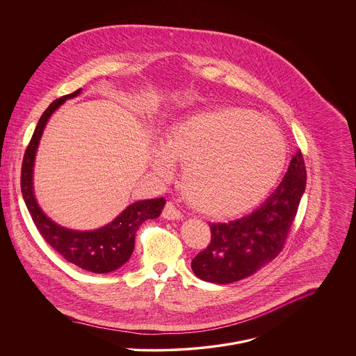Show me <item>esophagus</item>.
I'll return each mask as SVG.
<instances>
[{
	"mask_svg": "<svg viewBox=\"0 0 356 356\" xmlns=\"http://www.w3.org/2000/svg\"><path fill=\"white\" fill-rule=\"evenodd\" d=\"M162 215L163 218L167 219V220H179V219H182V213L171 202H167L164 205Z\"/></svg>",
	"mask_w": 356,
	"mask_h": 356,
	"instance_id": "1",
	"label": "esophagus"
}]
</instances>
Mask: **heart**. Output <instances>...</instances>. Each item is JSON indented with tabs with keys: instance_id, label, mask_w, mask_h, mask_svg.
Masks as SVG:
<instances>
[{
	"instance_id": "b5f03b06",
	"label": "heart",
	"mask_w": 356,
	"mask_h": 356,
	"mask_svg": "<svg viewBox=\"0 0 356 356\" xmlns=\"http://www.w3.org/2000/svg\"><path fill=\"white\" fill-rule=\"evenodd\" d=\"M287 158L280 129L266 117L225 107L193 113L164 134L155 168L171 175L184 164L181 188L189 204L212 218H231L254 207L279 178Z\"/></svg>"
}]
</instances>
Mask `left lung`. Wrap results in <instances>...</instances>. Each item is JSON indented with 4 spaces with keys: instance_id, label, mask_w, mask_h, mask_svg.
Returning <instances> with one entry per match:
<instances>
[{
    "instance_id": "left-lung-1",
    "label": "left lung",
    "mask_w": 356,
    "mask_h": 356,
    "mask_svg": "<svg viewBox=\"0 0 356 356\" xmlns=\"http://www.w3.org/2000/svg\"><path fill=\"white\" fill-rule=\"evenodd\" d=\"M305 188L306 165L298 149L283 181L256 211L234 222L209 225L211 242L192 259L194 275L204 282L228 284L276 259L286 245Z\"/></svg>"
}]
</instances>
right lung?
Masks as SVG:
<instances>
[{
	"mask_svg": "<svg viewBox=\"0 0 356 356\" xmlns=\"http://www.w3.org/2000/svg\"><path fill=\"white\" fill-rule=\"evenodd\" d=\"M81 90L56 99L42 114L33 137L24 152L22 164V193L33 222L44 242L66 261L94 273H107L122 266L133 252L134 238L138 227L147 219L161 215L165 200L154 198L137 201L129 205L110 225L95 231H73L57 226L38 207L33 192V167L35 152L50 115L66 99L76 97Z\"/></svg>",
	"mask_w": 356,
	"mask_h": 356,
	"instance_id": "right-lung-1",
	"label": "right lung"
}]
</instances>
